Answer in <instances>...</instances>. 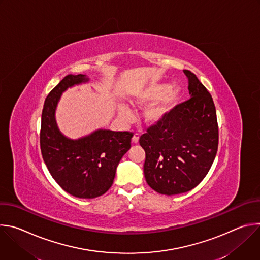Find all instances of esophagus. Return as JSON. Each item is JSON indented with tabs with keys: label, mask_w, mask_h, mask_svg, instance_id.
I'll list each match as a JSON object with an SVG mask.
<instances>
[{
	"label": "esophagus",
	"mask_w": 260,
	"mask_h": 260,
	"mask_svg": "<svg viewBox=\"0 0 260 260\" xmlns=\"http://www.w3.org/2000/svg\"><path fill=\"white\" fill-rule=\"evenodd\" d=\"M139 138H140V135L137 134V133H135L134 136H133V142H134L135 144H137V143L139 142Z\"/></svg>",
	"instance_id": "obj_1"
}]
</instances>
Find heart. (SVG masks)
<instances>
[{
    "mask_svg": "<svg viewBox=\"0 0 260 260\" xmlns=\"http://www.w3.org/2000/svg\"><path fill=\"white\" fill-rule=\"evenodd\" d=\"M182 91L179 86L170 87L165 83H154L139 90L134 96V103L143 105L159 100L148 107L144 112V119L147 123L153 124L160 121L175 108L181 98ZM121 113L125 117L131 116V110L126 106L121 107Z\"/></svg>",
    "mask_w": 260,
    "mask_h": 260,
    "instance_id": "b5f03b06",
    "label": "heart"
}]
</instances>
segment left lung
<instances>
[{
	"instance_id": "1",
	"label": "left lung",
	"mask_w": 260,
	"mask_h": 260,
	"mask_svg": "<svg viewBox=\"0 0 260 260\" xmlns=\"http://www.w3.org/2000/svg\"><path fill=\"white\" fill-rule=\"evenodd\" d=\"M190 99L180 103L140 137L146 158L144 175L158 193L174 196L193 189L203 181L218 149V123L213 99L188 70Z\"/></svg>"
}]
</instances>
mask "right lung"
<instances>
[{"mask_svg":"<svg viewBox=\"0 0 260 260\" xmlns=\"http://www.w3.org/2000/svg\"><path fill=\"white\" fill-rule=\"evenodd\" d=\"M86 81L82 74L68 75L49 92L42 111L40 147L49 173L64 191L79 199H94L112 186L116 168L131 148L133 133L99 129L78 140L60 134L54 118L60 94Z\"/></svg>","mask_w":260,"mask_h":260,"instance_id":"obj_1","label":"right lung"}]
</instances>
